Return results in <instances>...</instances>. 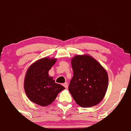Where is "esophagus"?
I'll return each instance as SVG.
<instances>
[{"label":"esophagus","mask_w":131,"mask_h":131,"mask_svg":"<svg viewBox=\"0 0 131 131\" xmlns=\"http://www.w3.org/2000/svg\"><path fill=\"white\" fill-rule=\"evenodd\" d=\"M63 86H64V87L66 88H68V82H65L64 84H63Z\"/></svg>","instance_id":"34e87169"}]
</instances>
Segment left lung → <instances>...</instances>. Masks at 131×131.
<instances>
[{"label":"left lung","mask_w":131,"mask_h":131,"mask_svg":"<svg viewBox=\"0 0 131 131\" xmlns=\"http://www.w3.org/2000/svg\"><path fill=\"white\" fill-rule=\"evenodd\" d=\"M71 65L73 77L69 91L77 104L82 107H92L99 104L107 90V72L90 55L74 56Z\"/></svg>","instance_id":"8db88e82"}]
</instances>
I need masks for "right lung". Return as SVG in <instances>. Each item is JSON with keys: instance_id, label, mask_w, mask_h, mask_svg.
Wrapping results in <instances>:
<instances>
[{"instance_id": "1", "label": "right lung", "mask_w": 131, "mask_h": 131, "mask_svg": "<svg viewBox=\"0 0 131 131\" xmlns=\"http://www.w3.org/2000/svg\"><path fill=\"white\" fill-rule=\"evenodd\" d=\"M56 59L43 58L32 63L26 71L24 81L25 93L31 101L45 106L50 105L65 88L55 82L48 74Z\"/></svg>"}]
</instances>
